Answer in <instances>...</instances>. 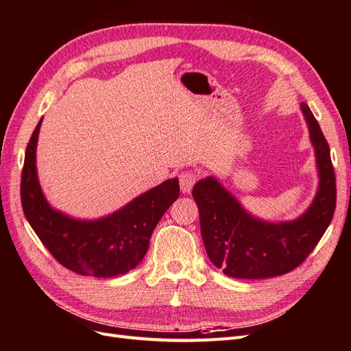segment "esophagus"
Instances as JSON below:
<instances>
[{
  "mask_svg": "<svg viewBox=\"0 0 351 351\" xmlns=\"http://www.w3.org/2000/svg\"><path fill=\"white\" fill-rule=\"evenodd\" d=\"M197 181H199V176H197L195 172H188L186 170V172L179 175V185H181L182 193H190Z\"/></svg>",
  "mask_w": 351,
  "mask_h": 351,
  "instance_id": "obj_1",
  "label": "esophagus"
}]
</instances>
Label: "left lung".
<instances>
[{
	"instance_id": "1",
	"label": "left lung",
	"mask_w": 351,
	"mask_h": 351,
	"mask_svg": "<svg viewBox=\"0 0 351 351\" xmlns=\"http://www.w3.org/2000/svg\"><path fill=\"white\" fill-rule=\"evenodd\" d=\"M316 148L320 184L310 209L293 222L269 223L247 215L213 178L197 182L206 254L223 274L236 278H268L300 267L325 234L337 206V179L330 151L308 105L301 104Z\"/></svg>"
}]
</instances>
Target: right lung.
<instances>
[{
    "label": "right lung",
    "instance_id": "1",
    "mask_svg": "<svg viewBox=\"0 0 351 351\" xmlns=\"http://www.w3.org/2000/svg\"><path fill=\"white\" fill-rule=\"evenodd\" d=\"M41 120L26 145L21 179L22 208L41 243L59 264L80 276L115 277L130 271L145 256L158 221L179 197L178 179L152 188L111 217L75 221L53 210L44 199L35 169Z\"/></svg>",
    "mask_w": 351,
    "mask_h": 351
}]
</instances>
